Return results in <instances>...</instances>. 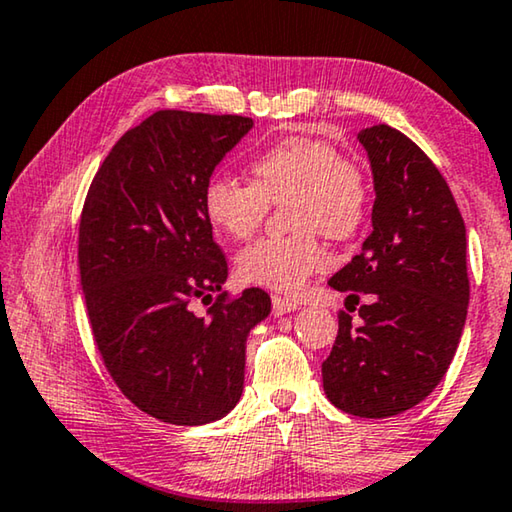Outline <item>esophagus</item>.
I'll use <instances>...</instances> for the list:
<instances>
[{"instance_id": "34e87169", "label": "esophagus", "mask_w": 512, "mask_h": 512, "mask_svg": "<svg viewBox=\"0 0 512 512\" xmlns=\"http://www.w3.org/2000/svg\"><path fill=\"white\" fill-rule=\"evenodd\" d=\"M301 305L292 301V299H285V296H273V315H289V312H296Z\"/></svg>"}]
</instances>
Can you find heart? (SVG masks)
<instances>
[{"mask_svg": "<svg viewBox=\"0 0 512 512\" xmlns=\"http://www.w3.org/2000/svg\"><path fill=\"white\" fill-rule=\"evenodd\" d=\"M253 183L211 177L202 190L209 223L232 239H246L269 204L285 202L294 234L259 239L236 255V276L280 294H299L312 273L329 266L315 230L345 239L363 223L368 186L354 160L315 137H285L250 160Z\"/></svg>", "mask_w": 512, "mask_h": 512, "instance_id": "heart-1", "label": "heart"}]
</instances>
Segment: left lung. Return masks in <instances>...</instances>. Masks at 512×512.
Returning <instances> with one entry per match:
<instances>
[{
  "label": "left lung",
  "mask_w": 512,
  "mask_h": 512,
  "mask_svg": "<svg viewBox=\"0 0 512 512\" xmlns=\"http://www.w3.org/2000/svg\"><path fill=\"white\" fill-rule=\"evenodd\" d=\"M370 160L372 234L329 285L361 293L363 324L342 312L324 391L361 418H388L430 395L460 345L469 305L467 227L446 179L407 135L391 126L356 135Z\"/></svg>",
  "instance_id": "left-lung-1"
}]
</instances>
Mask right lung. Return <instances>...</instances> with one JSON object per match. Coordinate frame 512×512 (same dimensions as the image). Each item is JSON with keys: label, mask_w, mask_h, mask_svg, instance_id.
Masks as SVG:
<instances>
[{"label": "right lung", "mask_w": 512, "mask_h": 512, "mask_svg": "<svg viewBox=\"0 0 512 512\" xmlns=\"http://www.w3.org/2000/svg\"><path fill=\"white\" fill-rule=\"evenodd\" d=\"M253 126L239 114H151L114 144L82 209L78 266L96 347L121 393L163 423L230 414L248 335L271 312L257 287L232 303L221 294L209 318L192 312L227 280L204 183Z\"/></svg>", "instance_id": "obj_1"}]
</instances>
